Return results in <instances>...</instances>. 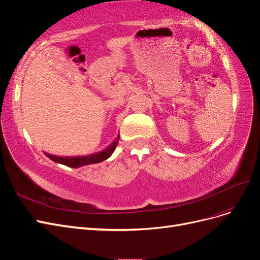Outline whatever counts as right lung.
Masks as SVG:
<instances>
[{"label":"right lung","mask_w":260,"mask_h":260,"mask_svg":"<svg viewBox=\"0 0 260 260\" xmlns=\"http://www.w3.org/2000/svg\"><path fill=\"white\" fill-rule=\"evenodd\" d=\"M118 141H119V137H117L115 139L114 142L106 147L105 149L98 153H94L91 155H85V156H55V155H50V154H45L46 156L51 158L52 160L65 165V166L68 167H73V168H78L81 166H85V165H90V164H98L107 159L108 157H111V155L114 153L115 148L118 144Z\"/></svg>","instance_id":"add662e5"}]
</instances>
